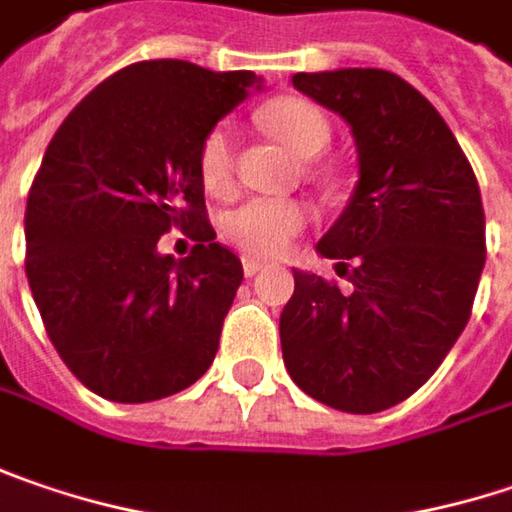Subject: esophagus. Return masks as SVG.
<instances>
[{
  "label": "esophagus",
  "instance_id": "34e87169",
  "mask_svg": "<svg viewBox=\"0 0 512 512\" xmlns=\"http://www.w3.org/2000/svg\"><path fill=\"white\" fill-rule=\"evenodd\" d=\"M260 269H263L260 260H255V257H243V275H246V278H255Z\"/></svg>",
  "mask_w": 512,
  "mask_h": 512
}]
</instances>
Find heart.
Listing matches in <instances>:
<instances>
[{
  "instance_id": "b5f03b06",
  "label": "heart",
  "mask_w": 512,
  "mask_h": 512,
  "mask_svg": "<svg viewBox=\"0 0 512 512\" xmlns=\"http://www.w3.org/2000/svg\"><path fill=\"white\" fill-rule=\"evenodd\" d=\"M260 124L301 159L318 156L330 141L327 115L310 101L278 98L260 109ZM199 176L211 194H228L234 182V141L228 127H214L199 144ZM307 226V208L292 199H246L223 217V234L243 252L275 257Z\"/></svg>"
}]
</instances>
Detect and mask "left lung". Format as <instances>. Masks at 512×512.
<instances>
[{"mask_svg":"<svg viewBox=\"0 0 512 512\" xmlns=\"http://www.w3.org/2000/svg\"><path fill=\"white\" fill-rule=\"evenodd\" d=\"M292 86L350 127L359 179L316 243L350 289L292 269L284 365L318 403L374 414L411 397L464 333L487 255L481 194L452 130L403 77L298 72Z\"/></svg>","mask_w":512,"mask_h":512,"instance_id":"left-lung-1","label":"left lung"}]
</instances>
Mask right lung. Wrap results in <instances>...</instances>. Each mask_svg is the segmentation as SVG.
<instances>
[{"label": "right lung", "instance_id": "1", "mask_svg": "<svg viewBox=\"0 0 512 512\" xmlns=\"http://www.w3.org/2000/svg\"><path fill=\"white\" fill-rule=\"evenodd\" d=\"M255 72L144 60L98 83L48 144L25 208V275L66 368L112 403L185 391L217 356L243 263L205 223L199 144ZM170 225L194 227L176 261Z\"/></svg>", "mask_w": 512, "mask_h": 512}]
</instances>
